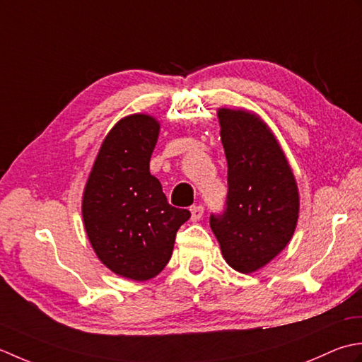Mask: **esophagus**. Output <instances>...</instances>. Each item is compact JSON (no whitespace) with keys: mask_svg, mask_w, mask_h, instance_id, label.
Returning <instances> with one entry per match:
<instances>
[{"mask_svg":"<svg viewBox=\"0 0 362 362\" xmlns=\"http://www.w3.org/2000/svg\"><path fill=\"white\" fill-rule=\"evenodd\" d=\"M203 212H204V209H203V206H200V204H197V206H192L190 208V214H192V222H198V220H200L202 217H203Z\"/></svg>","mask_w":362,"mask_h":362,"instance_id":"obj_1","label":"esophagus"}]
</instances>
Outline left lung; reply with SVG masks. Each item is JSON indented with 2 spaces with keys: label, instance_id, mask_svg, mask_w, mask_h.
<instances>
[{
  "label": "left lung",
  "instance_id": "left-lung-1",
  "mask_svg": "<svg viewBox=\"0 0 362 362\" xmlns=\"http://www.w3.org/2000/svg\"><path fill=\"white\" fill-rule=\"evenodd\" d=\"M228 197L211 230L230 267L253 274L283 252L298 222L300 195L281 145L259 115L218 107Z\"/></svg>",
  "mask_w": 362,
  "mask_h": 362
}]
</instances>
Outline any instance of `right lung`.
Segmentation results:
<instances>
[{"label":"right lung","instance_id":"obj_1","mask_svg":"<svg viewBox=\"0 0 362 362\" xmlns=\"http://www.w3.org/2000/svg\"><path fill=\"white\" fill-rule=\"evenodd\" d=\"M160 124L148 114L117 122L103 140L83 194V222L98 259L115 275L146 281L170 261L190 212L168 204L151 153Z\"/></svg>","mask_w":362,"mask_h":362}]
</instances>
